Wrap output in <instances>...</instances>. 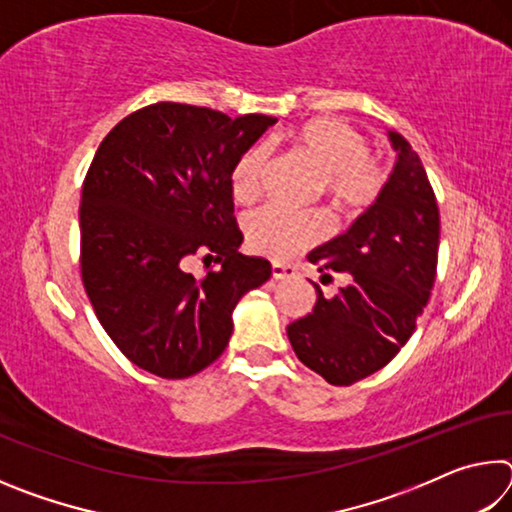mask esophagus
Here are the masks:
<instances>
[{"mask_svg": "<svg viewBox=\"0 0 512 512\" xmlns=\"http://www.w3.org/2000/svg\"><path fill=\"white\" fill-rule=\"evenodd\" d=\"M271 275H273V280H289V277L296 275V268L289 266V264H277L275 262L271 266Z\"/></svg>", "mask_w": 512, "mask_h": 512, "instance_id": "34e87169", "label": "esophagus"}]
</instances>
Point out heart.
I'll list each match as a JSON object with an SVG mask.
<instances>
[{
  "label": "heart",
  "instance_id": "obj_1",
  "mask_svg": "<svg viewBox=\"0 0 512 512\" xmlns=\"http://www.w3.org/2000/svg\"><path fill=\"white\" fill-rule=\"evenodd\" d=\"M277 140L273 137L271 144ZM284 142L318 169V189L341 212H363L379 201L386 187V169L370 155L366 135L336 117H314L291 128ZM271 149L253 144L230 169V192L239 203H250L264 192ZM248 246L277 262L296 257L327 235V219L320 212H293L282 205H266L246 219Z\"/></svg>",
  "mask_w": 512,
  "mask_h": 512
}]
</instances>
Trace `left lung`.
Wrapping results in <instances>:
<instances>
[{"instance_id": "8db88e82", "label": "left lung", "mask_w": 512, "mask_h": 512, "mask_svg": "<svg viewBox=\"0 0 512 512\" xmlns=\"http://www.w3.org/2000/svg\"><path fill=\"white\" fill-rule=\"evenodd\" d=\"M384 194L352 228L307 259L320 282H345L332 298L316 282V305L287 327L296 357L334 386L384 368L411 339L438 266L440 212L418 153L400 133Z\"/></svg>"}]
</instances>
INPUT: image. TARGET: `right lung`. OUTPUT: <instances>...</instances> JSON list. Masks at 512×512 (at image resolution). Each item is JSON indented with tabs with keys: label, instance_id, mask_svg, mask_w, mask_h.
Returning a JSON list of instances; mask_svg holds the SVG:
<instances>
[{
	"label": "right lung",
	"instance_id": "add662e5",
	"mask_svg": "<svg viewBox=\"0 0 512 512\" xmlns=\"http://www.w3.org/2000/svg\"><path fill=\"white\" fill-rule=\"evenodd\" d=\"M275 121L160 101L94 153L79 210L83 287L112 343L151 375L185 379L219 359L232 309L271 277V262L239 253L230 169ZM196 254L220 268L187 274Z\"/></svg>",
	"mask_w": 512,
	"mask_h": 512
}]
</instances>
